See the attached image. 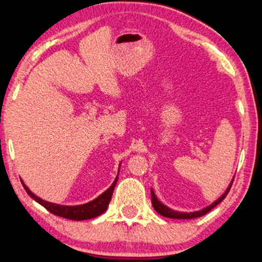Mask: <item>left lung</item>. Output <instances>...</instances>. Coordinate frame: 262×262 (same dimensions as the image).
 Masks as SVG:
<instances>
[{
  "label": "left lung",
  "instance_id": "1",
  "mask_svg": "<svg viewBox=\"0 0 262 262\" xmlns=\"http://www.w3.org/2000/svg\"><path fill=\"white\" fill-rule=\"evenodd\" d=\"M232 184H233V180L230 181V184L227 187V190L224 191L222 195L218 198L216 201L212 202L210 206H207V207L202 208V210L200 211H195V212H180V211H175V210H171V208H169L168 206H165L164 204H162L161 201H159L158 198L156 196L155 191H153V189H150V196H152V205L153 207H155V210L158 212L159 214H162V216L164 217H168V218H175V220H191V218H198V217H201L204 216V214L208 213L212 208H214L218 204H221V202L223 201L224 198L227 196V193L229 192L230 187H232Z\"/></svg>",
  "mask_w": 262,
  "mask_h": 262
}]
</instances>
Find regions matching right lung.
<instances>
[{"instance_id":"right-lung-1","label":"right lung","mask_w":262,"mask_h":262,"mask_svg":"<svg viewBox=\"0 0 262 262\" xmlns=\"http://www.w3.org/2000/svg\"><path fill=\"white\" fill-rule=\"evenodd\" d=\"M120 164H121V163H120ZM119 170H120V167H119ZM118 177H119V173L116 175L115 180H114L112 186H110L106 191H104L101 195L98 196L97 199H94L93 201H89L87 204L76 205V206H64V205L54 204V202L45 201V200L40 199L39 196H36L35 193L30 191L23 181H21V184H23V187L26 189L28 195H29L33 200H35L38 204L44 206L46 210L51 212V213L56 214L58 217L67 218V220L84 221V220H91V218L100 216L101 213H104V212L106 211L110 200H112L114 187H115L116 181H118Z\"/></svg>"}]
</instances>
